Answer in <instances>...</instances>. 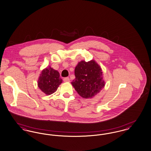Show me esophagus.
Listing matches in <instances>:
<instances>
[{
  "instance_id": "obj_1",
  "label": "esophagus",
  "mask_w": 151,
  "mask_h": 151,
  "mask_svg": "<svg viewBox=\"0 0 151 151\" xmlns=\"http://www.w3.org/2000/svg\"><path fill=\"white\" fill-rule=\"evenodd\" d=\"M63 80H64L65 82H70V79H69V77H65V78H64Z\"/></svg>"
}]
</instances>
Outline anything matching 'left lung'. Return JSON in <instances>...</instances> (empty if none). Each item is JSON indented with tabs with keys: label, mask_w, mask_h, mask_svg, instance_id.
<instances>
[{
	"label": "left lung",
	"mask_w": 151,
	"mask_h": 151,
	"mask_svg": "<svg viewBox=\"0 0 151 151\" xmlns=\"http://www.w3.org/2000/svg\"><path fill=\"white\" fill-rule=\"evenodd\" d=\"M74 74L76 78L71 83L83 98H91L104 87L102 69L94 60L80 61L75 68Z\"/></svg>",
	"instance_id": "obj_1"
}]
</instances>
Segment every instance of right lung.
<instances>
[{
	"label": "right lung",
	"mask_w": 151,
	"mask_h": 151,
	"mask_svg": "<svg viewBox=\"0 0 151 151\" xmlns=\"http://www.w3.org/2000/svg\"><path fill=\"white\" fill-rule=\"evenodd\" d=\"M63 82L60 73L50 66L43 69L37 81L40 90L47 95H50L56 92L59 85Z\"/></svg>",
	"instance_id": "add662e5"
}]
</instances>
